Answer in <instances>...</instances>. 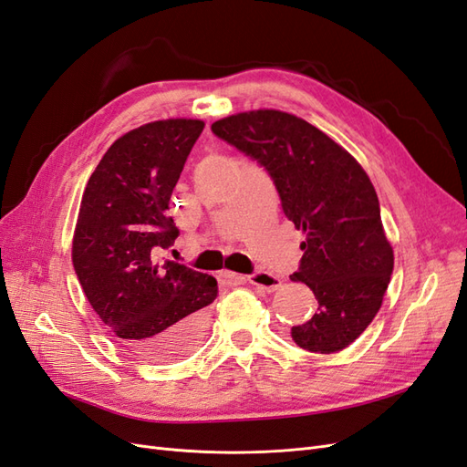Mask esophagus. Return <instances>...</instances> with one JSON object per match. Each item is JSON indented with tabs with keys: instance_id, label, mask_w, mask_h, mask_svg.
Instances as JSON below:
<instances>
[{
	"instance_id": "34e87169",
	"label": "esophagus",
	"mask_w": 467,
	"mask_h": 467,
	"mask_svg": "<svg viewBox=\"0 0 467 467\" xmlns=\"http://www.w3.org/2000/svg\"><path fill=\"white\" fill-rule=\"evenodd\" d=\"M223 276L228 278L230 282H249L253 286H259L266 292H275L280 286V280L275 275H268L265 271H257L249 276H239L235 273H223Z\"/></svg>"
}]
</instances>
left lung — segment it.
<instances>
[{"mask_svg": "<svg viewBox=\"0 0 467 467\" xmlns=\"http://www.w3.org/2000/svg\"><path fill=\"white\" fill-rule=\"evenodd\" d=\"M212 132L266 169L286 218L306 234L290 278L312 288L319 306L292 327L294 343L319 355L347 348L376 317L393 273L368 175L327 134L282 110L239 112Z\"/></svg>", "mask_w": 467, "mask_h": 467, "instance_id": "obj_1", "label": "left lung"}]
</instances>
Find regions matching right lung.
Here are the masks:
<instances>
[{
    "mask_svg": "<svg viewBox=\"0 0 467 467\" xmlns=\"http://www.w3.org/2000/svg\"><path fill=\"white\" fill-rule=\"evenodd\" d=\"M202 120L169 119L120 136L83 191L72 261L95 314L150 362L185 358L206 333L214 276L158 261L179 235L169 199Z\"/></svg>",
    "mask_w": 467,
    "mask_h": 467,
    "instance_id": "add662e5",
    "label": "right lung"
}]
</instances>
